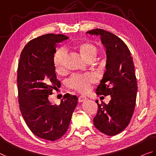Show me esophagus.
<instances>
[{"instance_id":"esophagus-1","label":"esophagus","mask_w":156,"mask_h":156,"mask_svg":"<svg viewBox=\"0 0 156 156\" xmlns=\"http://www.w3.org/2000/svg\"><path fill=\"white\" fill-rule=\"evenodd\" d=\"M87 100V98L85 96H83V95H80V96L78 98V101L80 102L85 101V100Z\"/></svg>"}]
</instances>
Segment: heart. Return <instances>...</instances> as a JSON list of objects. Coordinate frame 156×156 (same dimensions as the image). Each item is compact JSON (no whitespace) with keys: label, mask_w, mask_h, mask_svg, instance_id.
Listing matches in <instances>:
<instances>
[{"label":"heart","mask_w":156,"mask_h":156,"mask_svg":"<svg viewBox=\"0 0 156 156\" xmlns=\"http://www.w3.org/2000/svg\"><path fill=\"white\" fill-rule=\"evenodd\" d=\"M76 49L80 51L81 56L87 61L94 58L98 53V47L94 44L88 42L76 43L75 45ZM66 51L63 48H60L55 52L54 56V63L56 70L58 73H63L65 70L64 61ZM97 81V77L92 73L74 74L67 80V86L70 88L77 90L81 93H86L90 88V85Z\"/></svg>","instance_id":"b5f03b06"}]
</instances>
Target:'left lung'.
Here are the masks:
<instances>
[{"label": "left lung", "instance_id": "left-lung-1", "mask_svg": "<svg viewBox=\"0 0 156 156\" xmlns=\"http://www.w3.org/2000/svg\"><path fill=\"white\" fill-rule=\"evenodd\" d=\"M87 33L100 35L106 47L107 70L96 92L112 98L107 105L96 100L98 109L93 123L101 133L114 136L128 126L135 110L137 83L133 57L126 43L113 33L99 28Z\"/></svg>", "mask_w": 156, "mask_h": 156}]
</instances>
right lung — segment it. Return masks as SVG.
<instances>
[{"mask_svg":"<svg viewBox=\"0 0 156 156\" xmlns=\"http://www.w3.org/2000/svg\"><path fill=\"white\" fill-rule=\"evenodd\" d=\"M68 38L49 33L28 42L20 55L17 69L19 104L30 131L49 141L66 133L77 105L76 95H65L61 104L52 105L48 97L60 85L54 63L57 44Z\"/></svg>","mask_w":156,"mask_h":156,"instance_id":"add662e5","label":"right lung"}]
</instances>
